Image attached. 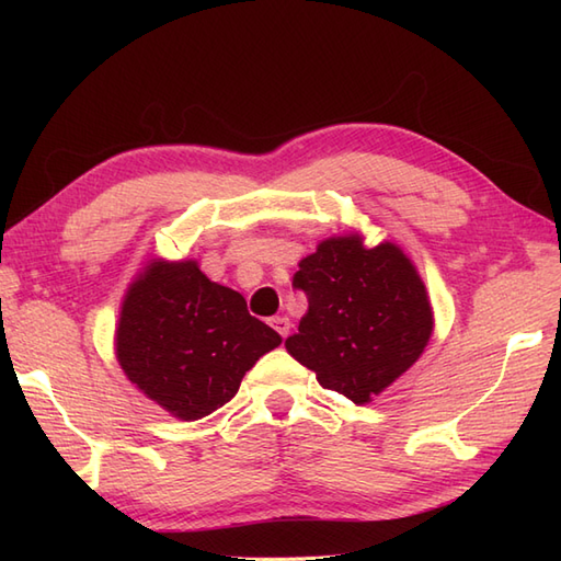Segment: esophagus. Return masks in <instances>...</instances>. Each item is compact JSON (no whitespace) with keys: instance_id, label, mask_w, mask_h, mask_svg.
I'll list each match as a JSON object with an SVG mask.
<instances>
[{"instance_id":"obj_1","label":"esophagus","mask_w":561,"mask_h":561,"mask_svg":"<svg viewBox=\"0 0 561 561\" xmlns=\"http://www.w3.org/2000/svg\"><path fill=\"white\" fill-rule=\"evenodd\" d=\"M272 328L277 330L282 337H287V335H289V330H291V323H289V318H282V316H277V318H272Z\"/></svg>"}]
</instances>
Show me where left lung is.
<instances>
[{"mask_svg":"<svg viewBox=\"0 0 561 561\" xmlns=\"http://www.w3.org/2000/svg\"><path fill=\"white\" fill-rule=\"evenodd\" d=\"M308 299L287 352L318 383L354 404L371 402L420 359L434 330L426 287L398 245L364 248L359 233L328 238L299 262Z\"/></svg>","mask_w":561,"mask_h":561,"instance_id":"obj_1","label":"left lung"}]
</instances>
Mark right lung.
<instances>
[{
    "mask_svg": "<svg viewBox=\"0 0 561 561\" xmlns=\"http://www.w3.org/2000/svg\"><path fill=\"white\" fill-rule=\"evenodd\" d=\"M282 337L195 260H153L129 284L115 330L125 376L165 412L195 422L229 402Z\"/></svg>",
    "mask_w": 561,
    "mask_h": 561,
    "instance_id": "add662e5",
    "label": "right lung"
}]
</instances>
